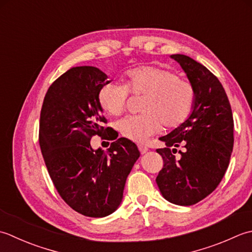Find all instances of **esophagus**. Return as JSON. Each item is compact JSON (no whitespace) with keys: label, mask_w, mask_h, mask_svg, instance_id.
<instances>
[{"label":"esophagus","mask_w":252,"mask_h":252,"mask_svg":"<svg viewBox=\"0 0 252 252\" xmlns=\"http://www.w3.org/2000/svg\"><path fill=\"white\" fill-rule=\"evenodd\" d=\"M138 149H139V151H140L141 155H145V153H147L148 150H149V149L146 146H143V145L138 146Z\"/></svg>","instance_id":"obj_1"}]
</instances>
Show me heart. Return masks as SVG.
I'll return each mask as SVG.
<instances>
[{
  "label": "heart",
  "instance_id": "heart-1",
  "mask_svg": "<svg viewBox=\"0 0 252 252\" xmlns=\"http://www.w3.org/2000/svg\"><path fill=\"white\" fill-rule=\"evenodd\" d=\"M128 92L145 95L141 115L126 117L119 123L121 135L135 142H145L162 128H176L185 123L192 111L194 89L188 80L175 71L158 66H140L127 71L124 85L106 83L97 94V102L107 114L124 113Z\"/></svg>",
  "mask_w": 252,
  "mask_h": 252
}]
</instances>
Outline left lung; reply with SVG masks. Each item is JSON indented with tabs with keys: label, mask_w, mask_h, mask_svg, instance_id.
Here are the masks:
<instances>
[{
	"label": "left lung",
	"mask_w": 252,
	"mask_h": 252,
	"mask_svg": "<svg viewBox=\"0 0 252 252\" xmlns=\"http://www.w3.org/2000/svg\"><path fill=\"white\" fill-rule=\"evenodd\" d=\"M193 86L194 103L188 119L166 136L157 152L164 165L156 182L162 196L177 205H192L222 181L234 146V120L222 84L205 66L184 54H173ZM183 145L182 157L173 153Z\"/></svg>",
	"instance_id": "left-lung-1"
}]
</instances>
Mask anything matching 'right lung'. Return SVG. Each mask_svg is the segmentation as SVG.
I'll use <instances>...</instances> for the list:
<instances>
[{
	"instance_id": "obj_1",
	"label": "right lung",
	"mask_w": 252,
	"mask_h": 252,
	"mask_svg": "<svg viewBox=\"0 0 252 252\" xmlns=\"http://www.w3.org/2000/svg\"><path fill=\"white\" fill-rule=\"evenodd\" d=\"M111 81L92 66L70 68L50 86L40 114L39 143L56 190L71 209L90 218L116 211L140 157L126 138L112 142L107 151L90 145L92 136L109 130L97 94Z\"/></svg>"
}]
</instances>
